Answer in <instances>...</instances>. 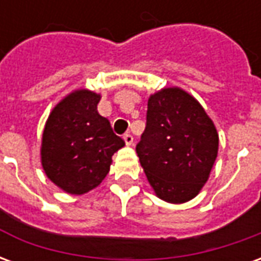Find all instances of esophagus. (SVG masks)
Returning <instances> with one entry per match:
<instances>
[{
	"label": "esophagus",
	"mask_w": 261,
	"mask_h": 261,
	"mask_svg": "<svg viewBox=\"0 0 261 261\" xmlns=\"http://www.w3.org/2000/svg\"><path fill=\"white\" fill-rule=\"evenodd\" d=\"M123 140H124V142H125V144H127V145H131V144H133V141H134V138H133V136H131V134H128V133L123 136Z\"/></svg>",
	"instance_id": "esophagus-1"
}]
</instances>
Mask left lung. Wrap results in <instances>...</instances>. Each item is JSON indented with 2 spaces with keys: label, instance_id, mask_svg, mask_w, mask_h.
Here are the masks:
<instances>
[{
  "label": "left lung",
  "instance_id": "obj_1",
  "mask_svg": "<svg viewBox=\"0 0 261 261\" xmlns=\"http://www.w3.org/2000/svg\"><path fill=\"white\" fill-rule=\"evenodd\" d=\"M137 153L159 198L180 204L198 194L218 153V133L196 99L165 88L148 100L147 125Z\"/></svg>",
  "mask_w": 261,
  "mask_h": 261
}]
</instances>
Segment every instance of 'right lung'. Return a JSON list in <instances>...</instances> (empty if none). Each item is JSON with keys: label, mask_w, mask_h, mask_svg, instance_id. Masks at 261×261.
I'll use <instances>...</instances> for the list:
<instances>
[{"label": "right lung", "mask_w": 261, "mask_h": 261, "mask_svg": "<svg viewBox=\"0 0 261 261\" xmlns=\"http://www.w3.org/2000/svg\"><path fill=\"white\" fill-rule=\"evenodd\" d=\"M100 96L75 91L48 116L43 131L42 165L54 185L69 194H84L106 177L116 151L124 141L97 113Z\"/></svg>", "instance_id": "obj_1"}]
</instances>
